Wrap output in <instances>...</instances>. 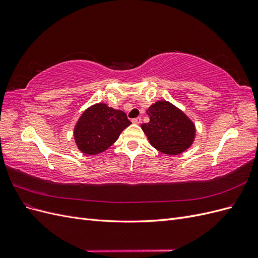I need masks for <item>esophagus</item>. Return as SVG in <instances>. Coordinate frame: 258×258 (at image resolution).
<instances>
[{"label": "esophagus", "instance_id": "1", "mask_svg": "<svg viewBox=\"0 0 258 258\" xmlns=\"http://www.w3.org/2000/svg\"><path fill=\"white\" fill-rule=\"evenodd\" d=\"M141 120H142L141 117H136V118H132L131 119V121L134 122V123H136V124H139L140 122H141Z\"/></svg>", "mask_w": 258, "mask_h": 258}]
</instances>
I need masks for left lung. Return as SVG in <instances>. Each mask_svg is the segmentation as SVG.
Wrapping results in <instances>:
<instances>
[{
  "label": "left lung",
  "instance_id": "8db88e82",
  "mask_svg": "<svg viewBox=\"0 0 258 258\" xmlns=\"http://www.w3.org/2000/svg\"><path fill=\"white\" fill-rule=\"evenodd\" d=\"M150 122L141 128L151 145L168 155H178L189 148L196 129L194 122L179 108L168 101H158L148 107Z\"/></svg>",
  "mask_w": 258,
  "mask_h": 258
}]
</instances>
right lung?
<instances>
[{
	"instance_id": "obj_1",
	"label": "right lung",
	"mask_w": 258,
	"mask_h": 258,
	"mask_svg": "<svg viewBox=\"0 0 258 258\" xmlns=\"http://www.w3.org/2000/svg\"><path fill=\"white\" fill-rule=\"evenodd\" d=\"M131 121L126 113L97 103L86 110L74 128V139L84 154L97 155L107 150Z\"/></svg>"
}]
</instances>
